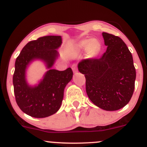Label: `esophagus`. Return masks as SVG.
I'll return each instance as SVG.
<instances>
[{
	"instance_id": "obj_1",
	"label": "esophagus",
	"mask_w": 147,
	"mask_h": 147,
	"mask_svg": "<svg viewBox=\"0 0 147 147\" xmlns=\"http://www.w3.org/2000/svg\"><path fill=\"white\" fill-rule=\"evenodd\" d=\"M72 70H73L74 73H76L78 71V69H77V66L76 65H72Z\"/></svg>"
}]
</instances>
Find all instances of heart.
I'll return each instance as SVG.
<instances>
[{
	"mask_svg": "<svg viewBox=\"0 0 147 147\" xmlns=\"http://www.w3.org/2000/svg\"><path fill=\"white\" fill-rule=\"evenodd\" d=\"M95 40L92 39H85L82 41L78 46V51H85L87 50L90 53H92L96 51L98 47V43L95 44Z\"/></svg>",
	"mask_w": 147,
	"mask_h": 147,
	"instance_id": "b5f03b06",
	"label": "heart"
}]
</instances>
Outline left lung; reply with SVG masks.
<instances>
[{
  "label": "left lung",
  "instance_id": "left-lung-1",
  "mask_svg": "<svg viewBox=\"0 0 147 147\" xmlns=\"http://www.w3.org/2000/svg\"><path fill=\"white\" fill-rule=\"evenodd\" d=\"M107 50L98 59L80 61L78 68L86 79V92L95 105L107 111L124 107L135 89L136 72L133 56L117 36L102 33Z\"/></svg>",
  "mask_w": 147,
  "mask_h": 147
}]
</instances>
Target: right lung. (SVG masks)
<instances>
[{"label": "right lung", "mask_w": 147, "mask_h": 147, "mask_svg": "<svg viewBox=\"0 0 147 147\" xmlns=\"http://www.w3.org/2000/svg\"><path fill=\"white\" fill-rule=\"evenodd\" d=\"M61 36H45L30 41L23 48L15 62L13 85L16 103L24 113L35 118H44L58 111L64 90L73 77L71 69L58 71L52 69L62 44ZM42 60L49 70L34 86L28 85L26 69L32 61Z\"/></svg>", "instance_id": "obj_1"}]
</instances>
